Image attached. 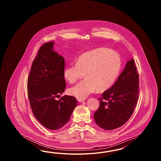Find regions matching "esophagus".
Instances as JSON below:
<instances>
[{"label": "esophagus", "instance_id": "1", "mask_svg": "<svg viewBox=\"0 0 161 161\" xmlns=\"http://www.w3.org/2000/svg\"><path fill=\"white\" fill-rule=\"evenodd\" d=\"M85 100V99H78V101H79V103H82V102H83Z\"/></svg>", "mask_w": 161, "mask_h": 161}]
</instances>
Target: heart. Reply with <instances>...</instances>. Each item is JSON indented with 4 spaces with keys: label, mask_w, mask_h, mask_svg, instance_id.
Wrapping results in <instances>:
<instances>
[{
    "label": "heart",
    "mask_w": 161,
    "mask_h": 161,
    "mask_svg": "<svg viewBox=\"0 0 161 161\" xmlns=\"http://www.w3.org/2000/svg\"><path fill=\"white\" fill-rule=\"evenodd\" d=\"M121 68L120 55L113 49L99 48L86 52L63 69V77L69 83L84 74L85 80L69 88V94L77 99H85L96 89L103 92L116 82Z\"/></svg>",
    "instance_id": "1"
}]
</instances>
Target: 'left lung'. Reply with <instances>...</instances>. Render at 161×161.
I'll use <instances>...</instances> for the list:
<instances>
[{
    "label": "left lung",
    "instance_id": "8db88e82",
    "mask_svg": "<svg viewBox=\"0 0 161 161\" xmlns=\"http://www.w3.org/2000/svg\"><path fill=\"white\" fill-rule=\"evenodd\" d=\"M139 78L132 58L127 62L114 84L103 92L94 114L96 124L105 130L122 126L134 112L139 98Z\"/></svg>",
    "mask_w": 161,
    "mask_h": 161
}]
</instances>
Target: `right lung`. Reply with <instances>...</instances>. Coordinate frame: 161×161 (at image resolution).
<instances>
[{
	"label": "right lung",
	"mask_w": 161,
	"mask_h": 161,
	"mask_svg": "<svg viewBox=\"0 0 161 161\" xmlns=\"http://www.w3.org/2000/svg\"><path fill=\"white\" fill-rule=\"evenodd\" d=\"M53 42L41 46L32 63L27 79V94L33 113L40 123L56 130L69 122L77 105L72 96L62 94L65 89L63 57L53 51Z\"/></svg>",
	"instance_id": "add662e5"
}]
</instances>
